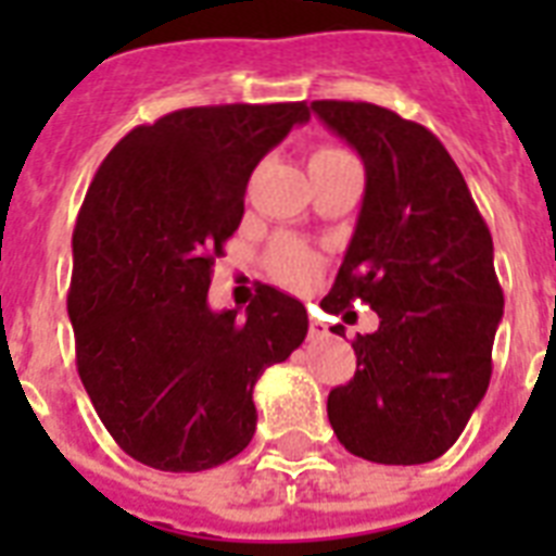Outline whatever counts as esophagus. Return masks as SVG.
I'll return each instance as SVG.
<instances>
[{"mask_svg": "<svg viewBox=\"0 0 556 556\" xmlns=\"http://www.w3.org/2000/svg\"><path fill=\"white\" fill-rule=\"evenodd\" d=\"M326 334H329V326H326V323H320V320L308 323V338L320 340V338H326Z\"/></svg>", "mask_w": 556, "mask_h": 556, "instance_id": "1", "label": "esophagus"}]
</instances>
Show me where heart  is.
I'll use <instances>...</instances> for the list:
<instances>
[{"label": "heart", "mask_w": 556, "mask_h": 556, "mask_svg": "<svg viewBox=\"0 0 556 556\" xmlns=\"http://www.w3.org/2000/svg\"><path fill=\"white\" fill-rule=\"evenodd\" d=\"M340 155H349V152L334 150V147H320V150L312 152L308 167H314V164H326V161H334L340 159ZM268 265L274 279L282 282L286 288H294V291L312 288L323 270L320 256H317L312 248L294 242V239H282V242L274 244L268 253Z\"/></svg>", "instance_id": "obj_1"}]
</instances>
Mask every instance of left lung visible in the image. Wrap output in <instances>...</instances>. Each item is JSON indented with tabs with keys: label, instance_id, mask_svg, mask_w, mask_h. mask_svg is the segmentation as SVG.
<instances>
[{
	"label": "left lung",
	"instance_id": "1",
	"mask_svg": "<svg viewBox=\"0 0 556 556\" xmlns=\"http://www.w3.org/2000/svg\"><path fill=\"white\" fill-rule=\"evenodd\" d=\"M312 109L366 167L355 236L323 308L361 300L380 317L352 343L355 378L329 392V421L366 462L424 465L456 444L491 383L505 308L491 230L427 126L375 103Z\"/></svg>",
	"mask_w": 556,
	"mask_h": 556
}]
</instances>
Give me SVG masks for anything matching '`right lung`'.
<instances>
[{
  "mask_svg": "<svg viewBox=\"0 0 556 556\" xmlns=\"http://www.w3.org/2000/svg\"><path fill=\"white\" fill-rule=\"evenodd\" d=\"M308 117L305 103L178 109L135 126L91 178L72 236L77 371L141 465L199 473L239 456L256 380L305 340L294 296L262 286L239 317L213 312L207 288L253 167Z\"/></svg>",
  "mask_w": 556,
  "mask_h": 556,
  "instance_id": "right-lung-1",
  "label": "right lung"
}]
</instances>
